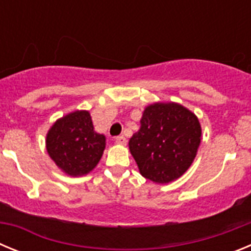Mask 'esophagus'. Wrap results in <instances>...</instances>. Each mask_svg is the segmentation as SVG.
Returning a JSON list of instances; mask_svg holds the SVG:
<instances>
[{"label":"esophagus","mask_w":251,"mask_h":251,"mask_svg":"<svg viewBox=\"0 0 251 251\" xmlns=\"http://www.w3.org/2000/svg\"><path fill=\"white\" fill-rule=\"evenodd\" d=\"M115 143H118V145H127V139H126V137L124 136H119L115 138Z\"/></svg>","instance_id":"1"}]
</instances>
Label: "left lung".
<instances>
[{
    "instance_id": "left-lung-1",
    "label": "left lung",
    "mask_w": 251,
    "mask_h": 251,
    "mask_svg": "<svg viewBox=\"0 0 251 251\" xmlns=\"http://www.w3.org/2000/svg\"><path fill=\"white\" fill-rule=\"evenodd\" d=\"M200 142L201 126L194 113L176 103H156L143 112L129 150L142 176L168 183L188 170Z\"/></svg>"
}]
</instances>
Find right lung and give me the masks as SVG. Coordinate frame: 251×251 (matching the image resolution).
<instances>
[{
    "label": "right lung",
    "instance_id": "add662e5",
    "mask_svg": "<svg viewBox=\"0 0 251 251\" xmlns=\"http://www.w3.org/2000/svg\"><path fill=\"white\" fill-rule=\"evenodd\" d=\"M105 148V137L93 127L86 110H76L55 122L46 137L51 159L65 174L83 176L98 165Z\"/></svg>",
    "mask_w": 251,
    "mask_h": 251
}]
</instances>
